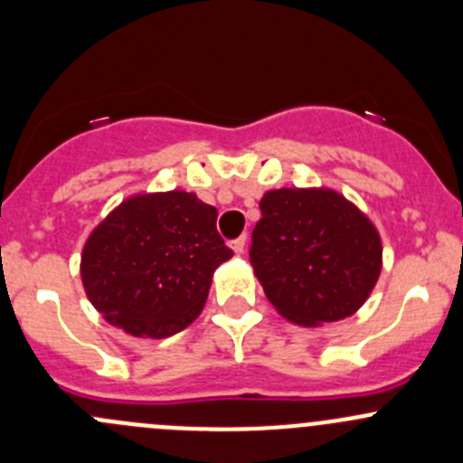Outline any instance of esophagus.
<instances>
[{
    "mask_svg": "<svg viewBox=\"0 0 463 463\" xmlns=\"http://www.w3.org/2000/svg\"><path fill=\"white\" fill-rule=\"evenodd\" d=\"M244 249H246V237H240V240L231 241L232 255H241V253H244Z\"/></svg>",
    "mask_w": 463,
    "mask_h": 463,
    "instance_id": "1",
    "label": "esophagus"
}]
</instances>
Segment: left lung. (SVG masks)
Segmentation results:
<instances>
[{
    "label": "left lung",
    "mask_w": 463,
    "mask_h": 463,
    "mask_svg": "<svg viewBox=\"0 0 463 463\" xmlns=\"http://www.w3.org/2000/svg\"><path fill=\"white\" fill-rule=\"evenodd\" d=\"M250 264L282 318L302 326L345 320L374 291L383 244L372 219L331 188L264 193Z\"/></svg>",
    "instance_id": "1"
}]
</instances>
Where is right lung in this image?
I'll return each mask as SVG.
<instances>
[{
	"label": "right lung",
	"mask_w": 463,
	"mask_h": 463,
	"mask_svg": "<svg viewBox=\"0 0 463 463\" xmlns=\"http://www.w3.org/2000/svg\"><path fill=\"white\" fill-rule=\"evenodd\" d=\"M231 258L214 205L185 190L141 193L93 228L80 278L109 325L137 338H167L197 320L214 269Z\"/></svg>",
	"instance_id": "obj_1"
}]
</instances>
